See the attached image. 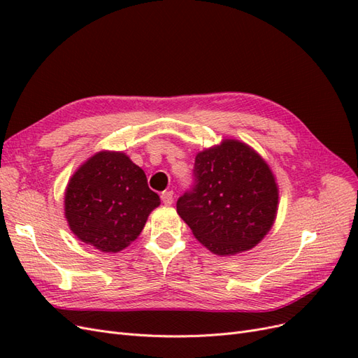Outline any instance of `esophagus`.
Masks as SVG:
<instances>
[{
    "label": "esophagus",
    "mask_w": 358,
    "mask_h": 358,
    "mask_svg": "<svg viewBox=\"0 0 358 358\" xmlns=\"http://www.w3.org/2000/svg\"><path fill=\"white\" fill-rule=\"evenodd\" d=\"M161 201L164 203V204H167V206H170L173 203V191L161 192Z\"/></svg>",
    "instance_id": "obj_1"
}]
</instances>
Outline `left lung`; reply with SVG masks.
<instances>
[{"instance_id":"1","label":"left lung","mask_w":358,"mask_h":358,"mask_svg":"<svg viewBox=\"0 0 358 358\" xmlns=\"http://www.w3.org/2000/svg\"><path fill=\"white\" fill-rule=\"evenodd\" d=\"M278 199L267 162L252 148L227 138L197 154L194 185L176 208L210 252L234 255L254 248L272 229Z\"/></svg>"}]
</instances>
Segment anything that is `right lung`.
Wrapping results in <instances>:
<instances>
[{"instance_id":"obj_1","label":"right lung","mask_w":358,"mask_h":358,"mask_svg":"<svg viewBox=\"0 0 358 358\" xmlns=\"http://www.w3.org/2000/svg\"><path fill=\"white\" fill-rule=\"evenodd\" d=\"M159 206L145 171L122 152L101 150L71 176L64 199L70 230L101 252H119Z\"/></svg>"}]
</instances>
